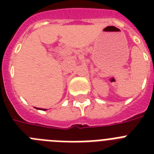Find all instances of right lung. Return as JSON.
<instances>
[{
  "label": "right lung",
  "mask_w": 154,
  "mask_h": 154,
  "mask_svg": "<svg viewBox=\"0 0 154 154\" xmlns=\"http://www.w3.org/2000/svg\"><path fill=\"white\" fill-rule=\"evenodd\" d=\"M42 110H46L45 109H42Z\"/></svg>",
  "instance_id": "1"
}]
</instances>
